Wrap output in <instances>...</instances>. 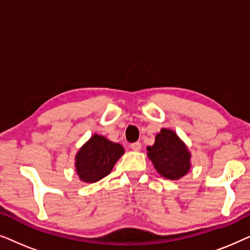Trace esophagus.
Listing matches in <instances>:
<instances>
[{"label": "esophagus", "mask_w": 250, "mask_h": 250, "mask_svg": "<svg viewBox=\"0 0 250 250\" xmlns=\"http://www.w3.org/2000/svg\"><path fill=\"white\" fill-rule=\"evenodd\" d=\"M141 146H142L141 142H134L131 145V148L132 150H134V151H139V150L141 149Z\"/></svg>", "instance_id": "obj_1"}]
</instances>
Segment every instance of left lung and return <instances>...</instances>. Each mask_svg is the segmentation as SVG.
Returning a JSON list of instances; mask_svg holds the SVG:
<instances>
[{"instance_id":"left-lung-1","label":"left lung","mask_w":250,"mask_h":250,"mask_svg":"<svg viewBox=\"0 0 250 250\" xmlns=\"http://www.w3.org/2000/svg\"><path fill=\"white\" fill-rule=\"evenodd\" d=\"M148 156L160 175L177 180L190 168V152L175 133L163 128L156 135L155 145L148 146Z\"/></svg>"}]
</instances>
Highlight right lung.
<instances>
[{
  "label": "right lung",
  "mask_w": 250,
  "mask_h": 250,
  "mask_svg": "<svg viewBox=\"0 0 250 250\" xmlns=\"http://www.w3.org/2000/svg\"><path fill=\"white\" fill-rule=\"evenodd\" d=\"M124 153V148L104 136L94 134L82 146L76 156V170L84 182L93 183L111 172L116 162Z\"/></svg>",
  "instance_id": "1"
}]
</instances>
